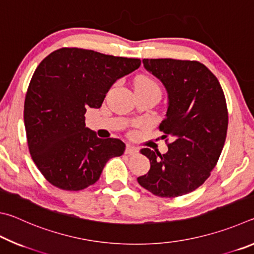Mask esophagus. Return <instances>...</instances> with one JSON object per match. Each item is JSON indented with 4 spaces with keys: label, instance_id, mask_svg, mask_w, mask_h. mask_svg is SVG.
Returning <instances> with one entry per match:
<instances>
[{
    "label": "esophagus",
    "instance_id": "esophagus-1",
    "mask_svg": "<svg viewBox=\"0 0 254 254\" xmlns=\"http://www.w3.org/2000/svg\"><path fill=\"white\" fill-rule=\"evenodd\" d=\"M137 152H139V150H137L136 148L132 147V145L127 144V148H126V153L127 154H130V156H134V154H136Z\"/></svg>",
    "mask_w": 254,
    "mask_h": 254
}]
</instances>
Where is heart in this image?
Wrapping results in <instances>:
<instances>
[{
	"label": "heart",
	"instance_id": "1",
	"mask_svg": "<svg viewBox=\"0 0 254 254\" xmlns=\"http://www.w3.org/2000/svg\"><path fill=\"white\" fill-rule=\"evenodd\" d=\"M134 88H144V89L158 88L159 89L156 81L150 78V77L143 76V75L136 77L134 80Z\"/></svg>",
	"mask_w": 254,
	"mask_h": 254
}]
</instances>
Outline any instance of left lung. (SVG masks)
Returning a JSON list of instances; mask_svg holds the SVG:
<instances>
[{"instance_id":"8db88e82","label":"left lung","mask_w":254,"mask_h":254,"mask_svg":"<svg viewBox=\"0 0 254 254\" xmlns=\"http://www.w3.org/2000/svg\"><path fill=\"white\" fill-rule=\"evenodd\" d=\"M142 63L168 93V109L159 128L171 142L165 154L141 149L150 170L137 183L159 197L186 195L209 177L224 147L229 124L224 93L213 72L196 60Z\"/></svg>"}]
</instances>
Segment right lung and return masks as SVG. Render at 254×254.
I'll return each mask as SVG.
<instances>
[{
    "instance_id": "add662e5",
    "label": "right lung",
    "mask_w": 254,
    "mask_h": 254,
    "mask_svg": "<svg viewBox=\"0 0 254 254\" xmlns=\"http://www.w3.org/2000/svg\"><path fill=\"white\" fill-rule=\"evenodd\" d=\"M140 65L136 58L80 48L58 49L39 64L23 117L30 154L51 185L81 190L100 179L111 158L122 156L126 144L97 137L86 127L85 113L100 109L111 86Z\"/></svg>"
}]
</instances>
